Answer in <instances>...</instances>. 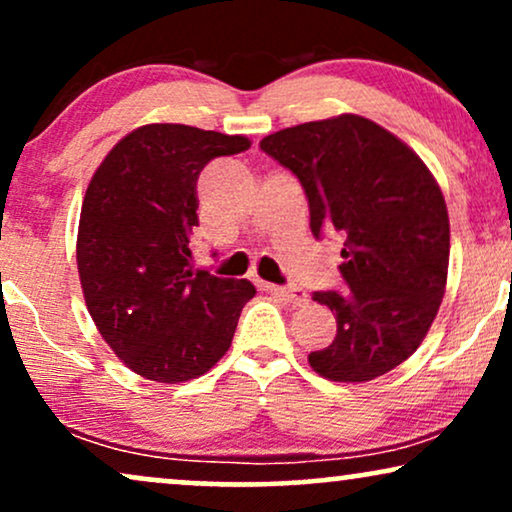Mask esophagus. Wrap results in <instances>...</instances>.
Segmentation results:
<instances>
[{
	"label": "esophagus",
	"mask_w": 512,
	"mask_h": 512,
	"mask_svg": "<svg viewBox=\"0 0 512 512\" xmlns=\"http://www.w3.org/2000/svg\"><path fill=\"white\" fill-rule=\"evenodd\" d=\"M264 290H269V293L283 297V300H288L290 304H304L309 300V295L304 293L300 286H271V283H264Z\"/></svg>",
	"instance_id": "obj_1"
}]
</instances>
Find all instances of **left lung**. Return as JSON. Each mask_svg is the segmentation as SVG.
I'll use <instances>...</instances> for the list:
<instances>
[{"mask_svg": "<svg viewBox=\"0 0 512 512\" xmlns=\"http://www.w3.org/2000/svg\"><path fill=\"white\" fill-rule=\"evenodd\" d=\"M300 179L309 226L345 236V290H316L338 333L309 354L335 383L397 368L428 335L449 271V212L439 184L404 141L361 115L304 122L260 141Z\"/></svg>", "mask_w": 512, "mask_h": 512, "instance_id": "left-lung-1", "label": "left lung"}]
</instances>
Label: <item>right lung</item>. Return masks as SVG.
Wrapping results in <instances>:
<instances>
[{
  "label": "right lung",
  "mask_w": 512,
  "mask_h": 512,
  "mask_svg": "<svg viewBox=\"0 0 512 512\" xmlns=\"http://www.w3.org/2000/svg\"><path fill=\"white\" fill-rule=\"evenodd\" d=\"M250 148L245 137L189 125H144L111 148L89 181L77 271L101 338L155 383L208 373L234 340L255 286L193 269L198 174Z\"/></svg>",
  "instance_id": "right-lung-1"
}]
</instances>
